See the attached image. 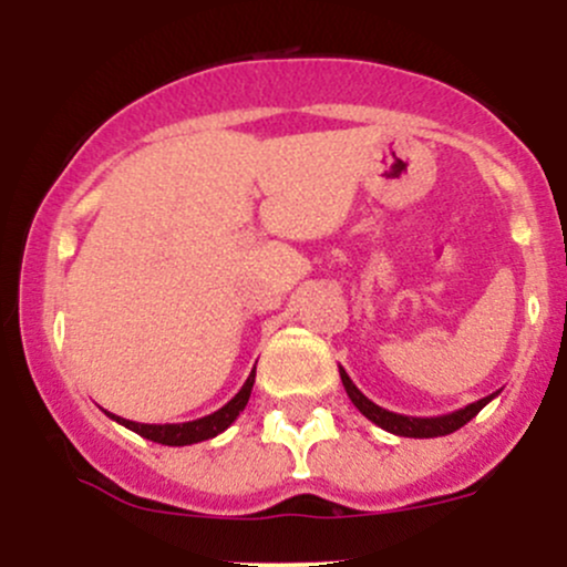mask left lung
Listing matches in <instances>:
<instances>
[{"mask_svg":"<svg viewBox=\"0 0 567 567\" xmlns=\"http://www.w3.org/2000/svg\"><path fill=\"white\" fill-rule=\"evenodd\" d=\"M338 373H341V381H343V389H347L349 400L354 402V408L360 410L362 415H365L368 421H373L375 426L386 429V432L396 434V437H415V440H429V437H445V434L455 432V429H461L464 424H470L474 415L483 410L487 402L493 400V396H498V392L483 396V400L472 402V405L461 408V410H453V413H445V415H432V419H419V415H402V413H392V410L375 405L373 400H368L365 394L360 392V389L354 386V381L349 379V373L338 365Z\"/></svg>","mask_w":567,"mask_h":567,"instance_id":"8db88e82","label":"left lung"}]
</instances>
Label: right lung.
Wrapping results in <instances>:
<instances>
[{"label":"right lung","mask_w":567,"mask_h":567,"mask_svg":"<svg viewBox=\"0 0 567 567\" xmlns=\"http://www.w3.org/2000/svg\"><path fill=\"white\" fill-rule=\"evenodd\" d=\"M252 383H256V368H252V373L247 375L243 389H239V392L234 394L224 408H218L216 413L205 415V419L186 421V424H138V421L120 419V415H114V413H106V415L109 419H114L116 424L127 426L130 432L141 434V437H146L152 442H159V445H173V447L194 445V442H205V440L218 437L220 432H226V429L237 421V415L243 413L247 400H250Z\"/></svg>","instance_id":"add662e5"}]
</instances>
